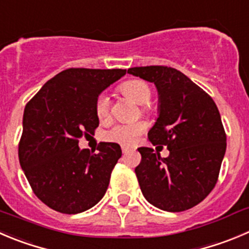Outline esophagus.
I'll list each match as a JSON object with an SVG mask.
<instances>
[{"label":"esophagus","mask_w":249,"mask_h":249,"mask_svg":"<svg viewBox=\"0 0 249 249\" xmlns=\"http://www.w3.org/2000/svg\"><path fill=\"white\" fill-rule=\"evenodd\" d=\"M121 149H122L123 154H126V153H128V151L133 150V148H132V146H129V145H122V146H121Z\"/></svg>","instance_id":"34e87169"}]
</instances>
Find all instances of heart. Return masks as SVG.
Listing matches in <instances>:
<instances>
[{
  "instance_id": "b5f03b06",
  "label": "heart",
  "mask_w": 249,
  "mask_h": 249,
  "mask_svg": "<svg viewBox=\"0 0 249 249\" xmlns=\"http://www.w3.org/2000/svg\"><path fill=\"white\" fill-rule=\"evenodd\" d=\"M121 90L124 95L131 98L141 105H146L151 99V89L148 83L139 79L128 80L121 87ZM110 101L105 94L98 96L95 101V112L99 118H104L108 112ZM145 108V107H144ZM145 131V123L142 121L131 123H117L112 128L105 132L104 137L110 142L121 144H132L136 142L137 137Z\"/></svg>"
}]
</instances>
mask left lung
<instances>
[{"label":"left lung","mask_w":249,"mask_h":249,"mask_svg":"<svg viewBox=\"0 0 249 249\" xmlns=\"http://www.w3.org/2000/svg\"><path fill=\"white\" fill-rule=\"evenodd\" d=\"M129 74L154 83L159 93V117L148 138L170 151L161 158L151 148L142 155L136 175L150 204L178 213L196 207L217 182L226 151V133L216 104L202 88L167 66L128 70Z\"/></svg>","instance_id":"1"}]
</instances>
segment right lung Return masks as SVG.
Segmentation results:
<instances>
[{"label":"right lung","mask_w":249,"mask_h":249,"mask_svg":"<svg viewBox=\"0 0 249 249\" xmlns=\"http://www.w3.org/2000/svg\"><path fill=\"white\" fill-rule=\"evenodd\" d=\"M126 70L68 68L47 80L25 105L19 162L33 192L62 214L90 209L104 197L122 155L117 143H100L98 153L80 150L78 139L99 126V94Z\"/></svg>","instance_id":"1"}]
</instances>
